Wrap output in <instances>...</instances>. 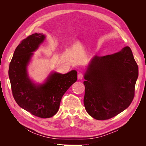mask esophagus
<instances>
[{"label":"esophagus","instance_id":"obj_1","mask_svg":"<svg viewBox=\"0 0 146 146\" xmlns=\"http://www.w3.org/2000/svg\"><path fill=\"white\" fill-rule=\"evenodd\" d=\"M83 78V74L82 73H79L78 74V78L80 79V80H82Z\"/></svg>","mask_w":146,"mask_h":146}]
</instances>
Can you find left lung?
I'll list each match as a JSON object with an SVG mask.
<instances>
[{"label": "left lung", "instance_id": "left-lung-1", "mask_svg": "<svg viewBox=\"0 0 146 146\" xmlns=\"http://www.w3.org/2000/svg\"><path fill=\"white\" fill-rule=\"evenodd\" d=\"M138 66L131 48L115 54L95 56L84 76V105L97 120L112 118L129 107L135 96Z\"/></svg>", "mask_w": 146, "mask_h": 146}]
</instances>
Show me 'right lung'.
<instances>
[{"mask_svg": "<svg viewBox=\"0 0 146 146\" xmlns=\"http://www.w3.org/2000/svg\"><path fill=\"white\" fill-rule=\"evenodd\" d=\"M46 38L42 33H34L17 46L10 63L9 76L12 93L20 107L41 118H49L58 111L63 96L77 81V72H52L46 82L35 84L29 77L27 67L33 54Z\"/></svg>", "mask_w": 146, "mask_h": 146, "instance_id": "obj_1", "label": "right lung"}]
</instances>
